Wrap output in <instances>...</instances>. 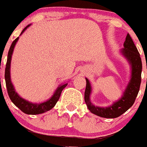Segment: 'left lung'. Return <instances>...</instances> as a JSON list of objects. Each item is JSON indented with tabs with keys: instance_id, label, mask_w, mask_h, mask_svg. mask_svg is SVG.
Instances as JSON below:
<instances>
[{
	"instance_id": "1",
	"label": "left lung",
	"mask_w": 147,
	"mask_h": 147,
	"mask_svg": "<svg viewBox=\"0 0 147 147\" xmlns=\"http://www.w3.org/2000/svg\"><path fill=\"white\" fill-rule=\"evenodd\" d=\"M124 48L121 49V53L131 65V79L125 89L122 96L117 102L108 107H99L91 103L90 95L91 93V86L89 80H86V88L85 91V101L88 109L91 113L105 118H116L126 112L135 102L140 89L141 82L142 62L140 53L136 46L128 33L123 44Z\"/></svg>"
}]
</instances>
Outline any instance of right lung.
Returning <instances> with one entry per match:
<instances>
[{
    "mask_svg": "<svg viewBox=\"0 0 147 147\" xmlns=\"http://www.w3.org/2000/svg\"><path fill=\"white\" fill-rule=\"evenodd\" d=\"M30 26V24L27 25V27H25L23 30H22L21 35ZM18 38H19V37H18L17 38H16L13 41V42H12L10 46L8 56H7V65H6V68H5V81H6L7 92H8L9 96L11 101L15 104V106H17L24 113L27 114V115H39V114H42V113L46 112V111H49V110L52 109L54 107L55 105L57 102V101L59 99L61 91L67 86V83L60 85L57 88L56 91H55L54 94H53V96H51V98L44 102H41V103H33V102H29L27 100L21 98V96L18 94L17 92H16V90L14 88V86L12 85V82H11L10 78L11 59H12V53H13L14 47L16 46Z\"/></svg>",
    "mask_w": 147,
    "mask_h": 147,
    "instance_id": "right-lung-1",
    "label": "right lung"
}]
</instances>
